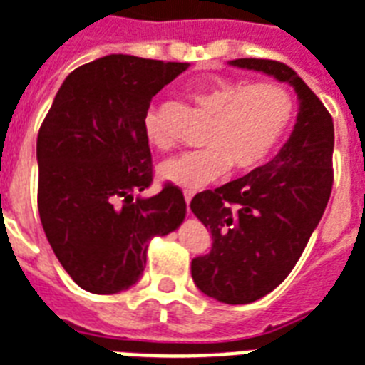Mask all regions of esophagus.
Segmentation results:
<instances>
[{"label":"esophagus","instance_id":"34e87169","mask_svg":"<svg viewBox=\"0 0 365 365\" xmlns=\"http://www.w3.org/2000/svg\"><path fill=\"white\" fill-rule=\"evenodd\" d=\"M192 196H194V192H190V190H186V192H185L186 205H190V202H192Z\"/></svg>","mask_w":365,"mask_h":365}]
</instances>
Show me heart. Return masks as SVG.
I'll return each instance as SVG.
<instances>
[{"instance_id":"obj_1","label":"heart","mask_w":365,"mask_h":365,"mask_svg":"<svg viewBox=\"0 0 365 365\" xmlns=\"http://www.w3.org/2000/svg\"><path fill=\"white\" fill-rule=\"evenodd\" d=\"M188 96L212 115V123L205 130L204 150L182 153L160 165L161 177L182 188L210 185L229 167L245 173L264 163L297 111L292 94L277 82L213 78L192 86ZM144 133L152 146L171 148V138L153 111L144 117Z\"/></svg>"}]
</instances>
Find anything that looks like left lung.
<instances>
[{
	"mask_svg": "<svg viewBox=\"0 0 365 365\" xmlns=\"http://www.w3.org/2000/svg\"><path fill=\"white\" fill-rule=\"evenodd\" d=\"M231 65L289 82L300 100L294 130L273 160L190 202L213 238L212 252L192 259L194 283L219 302L248 304L287 279L327 207L335 127L322 100L289 65L273 59Z\"/></svg>",
	"mask_w": 365,
	"mask_h": 365,
	"instance_id": "1",
	"label": "left lung"
}]
</instances>
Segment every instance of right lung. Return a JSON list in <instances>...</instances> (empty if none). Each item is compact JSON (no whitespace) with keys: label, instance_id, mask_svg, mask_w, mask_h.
<instances>
[{"label":"right lung","instance_id":"right-lung-1","mask_svg":"<svg viewBox=\"0 0 365 365\" xmlns=\"http://www.w3.org/2000/svg\"><path fill=\"white\" fill-rule=\"evenodd\" d=\"M188 63L108 56L65 78L38 133V212L51 250L81 289L117 294L146 267L153 237L185 221L173 182H153L144 133L150 101Z\"/></svg>","mask_w":365,"mask_h":365}]
</instances>
